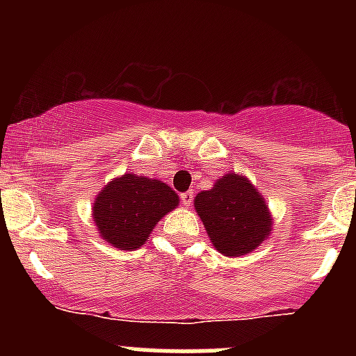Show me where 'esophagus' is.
Returning <instances> with one entry per match:
<instances>
[{
  "mask_svg": "<svg viewBox=\"0 0 356 356\" xmlns=\"http://www.w3.org/2000/svg\"><path fill=\"white\" fill-rule=\"evenodd\" d=\"M180 200H181V203H184L185 207L193 205V200H194L193 191H185V193H181L180 194Z\"/></svg>",
  "mask_w": 356,
  "mask_h": 356,
  "instance_id": "1",
  "label": "esophagus"
}]
</instances>
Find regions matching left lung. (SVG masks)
I'll return each instance as SVG.
<instances>
[{"label": "left lung", "instance_id": "1", "mask_svg": "<svg viewBox=\"0 0 356 356\" xmlns=\"http://www.w3.org/2000/svg\"><path fill=\"white\" fill-rule=\"evenodd\" d=\"M213 248L225 257H241L259 248L271 234L266 201L248 178L228 172L194 200Z\"/></svg>", "mask_w": 356, "mask_h": 356}]
</instances>
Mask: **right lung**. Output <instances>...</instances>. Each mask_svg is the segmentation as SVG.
I'll list each match as a JSON object with an SVG mask.
<instances>
[{
  "label": "right lung",
  "instance_id": "1",
  "mask_svg": "<svg viewBox=\"0 0 356 356\" xmlns=\"http://www.w3.org/2000/svg\"><path fill=\"white\" fill-rule=\"evenodd\" d=\"M178 194L159 180L122 175L105 185L92 207L96 228L110 246L137 250L147 241L156 222L176 209Z\"/></svg>",
  "mask_w": 356,
  "mask_h": 356
}]
</instances>
